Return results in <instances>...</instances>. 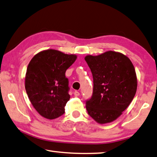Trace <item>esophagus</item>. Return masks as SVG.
Segmentation results:
<instances>
[{"label": "esophagus", "instance_id": "esophagus-1", "mask_svg": "<svg viewBox=\"0 0 157 157\" xmlns=\"http://www.w3.org/2000/svg\"><path fill=\"white\" fill-rule=\"evenodd\" d=\"M74 95L75 96H76V97H78V96H79V92H78V91H75V92H74Z\"/></svg>", "mask_w": 157, "mask_h": 157}]
</instances>
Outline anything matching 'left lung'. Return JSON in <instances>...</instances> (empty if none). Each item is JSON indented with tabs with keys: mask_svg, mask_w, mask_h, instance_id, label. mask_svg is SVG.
<instances>
[{
	"mask_svg": "<svg viewBox=\"0 0 157 157\" xmlns=\"http://www.w3.org/2000/svg\"><path fill=\"white\" fill-rule=\"evenodd\" d=\"M85 60L93 78V92L86 108L98 124L110 123L120 116L132 101L137 78L132 62L121 53L108 51L88 55Z\"/></svg>",
	"mask_w": 157,
	"mask_h": 157,
	"instance_id": "obj_1",
	"label": "left lung"
}]
</instances>
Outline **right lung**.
<instances>
[{"label":"right lung","instance_id":"right-lung-1","mask_svg":"<svg viewBox=\"0 0 157 157\" xmlns=\"http://www.w3.org/2000/svg\"><path fill=\"white\" fill-rule=\"evenodd\" d=\"M76 59L74 54L47 49L37 53L29 62L25 89L31 104L43 117L54 119L64 113L70 99L65 73Z\"/></svg>","mask_w":157,"mask_h":157}]
</instances>
